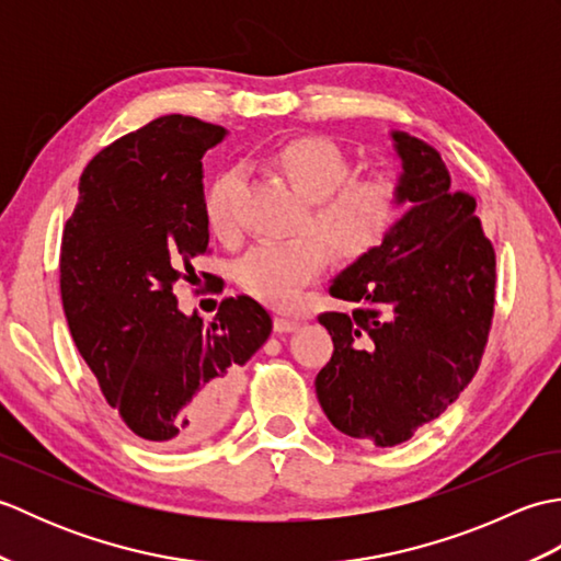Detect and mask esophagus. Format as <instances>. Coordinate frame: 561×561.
I'll use <instances>...</instances> for the list:
<instances>
[{
	"label": "esophagus",
	"instance_id": "obj_1",
	"mask_svg": "<svg viewBox=\"0 0 561 561\" xmlns=\"http://www.w3.org/2000/svg\"><path fill=\"white\" fill-rule=\"evenodd\" d=\"M296 328H299V320L287 316H274V332H291Z\"/></svg>",
	"mask_w": 561,
	"mask_h": 561
}]
</instances>
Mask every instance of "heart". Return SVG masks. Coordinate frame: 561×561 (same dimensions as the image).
<instances>
[{"instance_id":"1","label":"heart","mask_w":561,"mask_h":561,"mask_svg":"<svg viewBox=\"0 0 561 561\" xmlns=\"http://www.w3.org/2000/svg\"><path fill=\"white\" fill-rule=\"evenodd\" d=\"M274 165L308 199L301 233L255 245L236 265V282L257 301L287 308L304 284L325 270L328 243L344 260L366 257L386 243L404 211V190L400 178L383 171L352 178L350 157L325 137L287 141L274 153ZM238 183L241 171H224L205 197L209 229L224 241L236 236Z\"/></svg>"}]
</instances>
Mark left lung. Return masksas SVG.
I'll use <instances>...</instances> for the list:
<instances>
[{
    "label": "left lung",
    "mask_w": 561,
    "mask_h": 561,
    "mask_svg": "<svg viewBox=\"0 0 561 561\" xmlns=\"http://www.w3.org/2000/svg\"><path fill=\"white\" fill-rule=\"evenodd\" d=\"M390 141L408 211L383 245L332 279L330 294L359 308L318 318L335 352L316 376L332 426L380 448L412 438L468 388L496 282L478 199L450 190L444 159L424 139L390 129Z\"/></svg>",
    "instance_id": "left-lung-1"
}]
</instances>
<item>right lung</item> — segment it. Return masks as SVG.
<instances>
[{
    "instance_id": "obj_1",
    "label": "right lung",
    "mask_w": 561,
    "mask_h": 561,
    "mask_svg": "<svg viewBox=\"0 0 561 561\" xmlns=\"http://www.w3.org/2000/svg\"><path fill=\"white\" fill-rule=\"evenodd\" d=\"M221 125L163 115L83 169L67 219L59 289L69 332L105 400L133 432L175 450L219 432L241 368L272 332L255 299H224L209 323L173 287L207 253L202 157Z\"/></svg>"
}]
</instances>
